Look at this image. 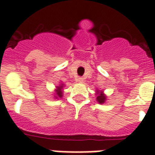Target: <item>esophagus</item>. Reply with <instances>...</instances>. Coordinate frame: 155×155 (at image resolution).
<instances>
[{
	"label": "esophagus",
	"mask_w": 155,
	"mask_h": 155,
	"mask_svg": "<svg viewBox=\"0 0 155 155\" xmlns=\"http://www.w3.org/2000/svg\"><path fill=\"white\" fill-rule=\"evenodd\" d=\"M77 81L80 82V83H82V82L84 81V78H81V77H79V78H77Z\"/></svg>",
	"instance_id": "34e87169"
}]
</instances>
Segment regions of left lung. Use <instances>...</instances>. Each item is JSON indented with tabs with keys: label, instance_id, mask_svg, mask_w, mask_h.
<instances>
[{
	"label": "left lung",
	"instance_id": "1",
	"mask_svg": "<svg viewBox=\"0 0 155 155\" xmlns=\"http://www.w3.org/2000/svg\"><path fill=\"white\" fill-rule=\"evenodd\" d=\"M97 102L100 104H102L105 102L106 100V96H105L104 93L102 91H97V98H96Z\"/></svg>",
	"mask_w": 155,
	"mask_h": 155
}]
</instances>
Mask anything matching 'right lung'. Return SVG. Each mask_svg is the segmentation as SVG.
I'll return each instance as SVG.
<instances>
[{
	"label": "right lung",
	"instance_id": "add662e5",
	"mask_svg": "<svg viewBox=\"0 0 155 155\" xmlns=\"http://www.w3.org/2000/svg\"><path fill=\"white\" fill-rule=\"evenodd\" d=\"M63 87H64V84H60V86H57V89L55 90V91H56L55 98H62V96H63V91H62Z\"/></svg>",
	"mask_w": 155,
	"mask_h": 155
}]
</instances>
